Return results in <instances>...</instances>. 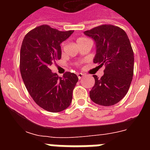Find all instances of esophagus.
Instances as JSON below:
<instances>
[{
  "mask_svg": "<svg viewBox=\"0 0 150 150\" xmlns=\"http://www.w3.org/2000/svg\"><path fill=\"white\" fill-rule=\"evenodd\" d=\"M84 75L85 74H83V73H78L77 74V76H78V78H79V79H81L84 76Z\"/></svg>",
  "mask_w": 150,
  "mask_h": 150,
  "instance_id": "1",
  "label": "esophagus"
}]
</instances>
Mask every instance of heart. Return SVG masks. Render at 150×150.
Returning <instances> with one entry per match:
<instances>
[{"instance_id":"b5f03b06","label":"heart","mask_w":150,"mask_h":150,"mask_svg":"<svg viewBox=\"0 0 150 150\" xmlns=\"http://www.w3.org/2000/svg\"><path fill=\"white\" fill-rule=\"evenodd\" d=\"M83 39H85V38H79V39L77 40V41L78 40H83Z\"/></svg>"}]
</instances>
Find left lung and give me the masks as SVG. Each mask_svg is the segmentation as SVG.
<instances>
[{
  "instance_id": "obj_1",
  "label": "left lung",
  "mask_w": 150,
  "mask_h": 150,
  "mask_svg": "<svg viewBox=\"0 0 150 150\" xmlns=\"http://www.w3.org/2000/svg\"><path fill=\"white\" fill-rule=\"evenodd\" d=\"M84 34L95 42L94 63L105 65L101 77L93 75L95 81L90 98L98 105H114L126 95L133 78L134 58L128 35L112 25H102Z\"/></svg>"
}]
</instances>
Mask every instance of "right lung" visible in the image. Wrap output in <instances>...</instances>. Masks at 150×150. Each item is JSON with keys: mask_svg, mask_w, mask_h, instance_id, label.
<instances>
[{"mask_svg": "<svg viewBox=\"0 0 150 150\" xmlns=\"http://www.w3.org/2000/svg\"><path fill=\"white\" fill-rule=\"evenodd\" d=\"M74 30L60 31L43 25L29 31L24 38L20 51V72L28 93L38 106L58 112L71 105L73 90L78 81L74 73L63 77L52 73L50 66L62 58L60 44Z\"/></svg>", "mask_w": 150, "mask_h": 150, "instance_id": "add662e5", "label": "right lung"}]
</instances>
